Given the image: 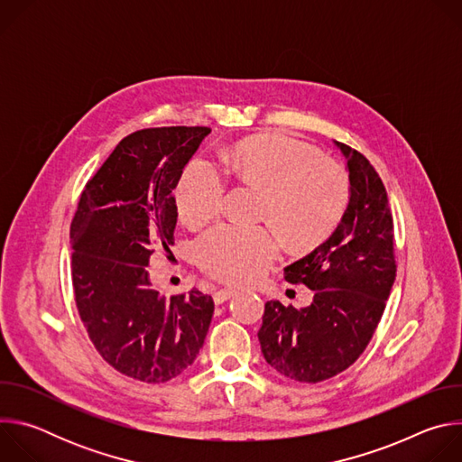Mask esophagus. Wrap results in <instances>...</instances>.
<instances>
[{"instance_id": "obj_1", "label": "esophagus", "mask_w": 462, "mask_h": 462, "mask_svg": "<svg viewBox=\"0 0 462 462\" xmlns=\"http://www.w3.org/2000/svg\"><path fill=\"white\" fill-rule=\"evenodd\" d=\"M234 294H236L234 289H217V291L214 292V301H216L217 305H219V303H225V301L230 300Z\"/></svg>"}]
</instances>
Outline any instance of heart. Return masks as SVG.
Returning <instances> with one entry per match:
<instances>
[{
  "instance_id": "obj_1",
  "label": "heart",
  "mask_w": 462,
  "mask_h": 462,
  "mask_svg": "<svg viewBox=\"0 0 462 462\" xmlns=\"http://www.w3.org/2000/svg\"><path fill=\"white\" fill-rule=\"evenodd\" d=\"M221 166L265 195L263 217L271 219L296 248L321 241L342 219L349 201L346 173L321 153L287 135L241 141L221 153ZM207 159H193L184 168L175 205L189 228H201L219 217L226 177ZM282 250L271 228L217 226L197 243L199 267L226 283H252L269 271Z\"/></svg>"
}]
</instances>
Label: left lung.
Masks as SVG:
<instances>
[{
	"instance_id": "obj_1",
	"label": "left lung",
	"mask_w": 462,
	"mask_h": 462,
	"mask_svg": "<svg viewBox=\"0 0 462 462\" xmlns=\"http://www.w3.org/2000/svg\"><path fill=\"white\" fill-rule=\"evenodd\" d=\"M349 205L337 230L285 267V280L314 291L296 309L267 301L257 333L261 353L287 378L316 383L353 365L373 338L397 276L393 216L382 179L347 144Z\"/></svg>"
}]
</instances>
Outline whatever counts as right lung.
<instances>
[{"label":"right lung","mask_w":462,"mask_h":462,"mask_svg":"<svg viewBox=\"0 0 462 462\" xmlns=\"http://www.w3.org/2000/svg\"><path fill=\"white\" fill-rule=\"evenodd\" d=\"M205 125L148 127L122 139L82 191L71 223L75 301L100 356L118 373L162 383L193 364L214 300L201 291L162 296L150 257L171 254L173 189L210 134Z\"/></svg>","instance_id":"1"}]
</instances>
